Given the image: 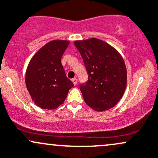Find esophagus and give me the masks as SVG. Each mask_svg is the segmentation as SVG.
I'll return each mask as SVG.
<instances>
[{
	"mask_svg": "<svg viewBox=\"0 0 158 158\" xmlns=\"http://www.w3.org/2000/svg\"><path fill=\"white\" fill-rule=\"evenodd\" d=\"M72 81H73V85H77V79H76V78H74V79H72Z\"/></svg>",
	"mask_w": 158,
	"mask_h": 158,
	"instance_id": "obj_1",
	"label": "esophagus"
}]
</instances>
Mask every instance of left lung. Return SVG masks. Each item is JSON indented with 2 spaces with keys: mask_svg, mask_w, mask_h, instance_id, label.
<instances>
[{
  "mask_svg": "<svg viewBox=\"0 0 158 158\" xmlns=\"http://www.w3.org/2000/svg\"><path fill=\"white\" fill-rule=\"evenodd\" d=\"M88 73L79 88L85 103L96 111L113 108L123 97L127 70L122 56L111 45L96 38L74 41Z\"/></svg>",
  "mask_w": 158,
  "mask_h": 158,
  "instance_id": "left-lung-1",
  "label": "left lung"
}]
</instances>
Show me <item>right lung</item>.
<instances>
[{
    "mask_svg": "<svg viewBox=\"0 0 158 158\" xmlns=\"http://www.w3.org/2000/svg\"><path fill=\"white\" fill-rule=\"evenodd\" d=\"M69 44L67 40L49 41L35 52L27 66V90L34 103L42 109L53 110L60 106L73 87L61 62Z\"/></svg>",
    "mask_w": 158,
    "mask_h": 158,
    "instance_id": "obj_1",
    "label": "right lung"
}]
</instances>
